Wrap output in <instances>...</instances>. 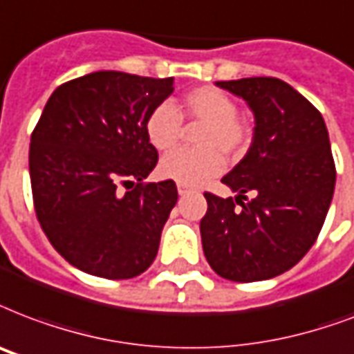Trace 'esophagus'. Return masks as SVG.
Wrapping results in <instances>:
<instances>
[{"mask_svg":"<svg viewBox=\"0 0 354 354\" xmlns=\"http://www.w3.org/2000/svg\"><path fill=\"white\" fill-rule=\"evenodd\" d=\"M193 189L189 187V185H183V183H178V193L180 195H187V193H191Z\"/></svg>","mask_w":354,"mask_h":354,"instance_id":"34e87169","label":"esophagus"}]
</instances>
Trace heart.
<instances>
[{
  "label": "heart",
  "mask_w": 354,
  "mask_h": 354,
  "mask_svg": "<svg viewBox=\"0 0 354 354\" xmlns=\"http://www.w3.org/2000/svg\"><path fill=\"white\" fill-rule=\"evenodd\" d=\"M182 117L204 122L198 145L204 148H178L159 161V176L183 185H201L225 171L228 156H241L250 142L247 124L237 117L236 102L215 87H196L183 96L182 111L171 102H161L148 113L145 133L156 150L163 152L180 141Z\"/></svg>",
  "instance_id": "heart-1"
}]
</instances>
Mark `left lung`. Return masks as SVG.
I'll return each instance as SVG.
<instances>
[{
	"label": "left lung",
	"instance_id": "8db88e82",
	"mask_svg": "<svg viewBox=\"0 0 354 354\" xmlns=\"http://www.w3.org/2000/svg\"><path fill=\"white\" fill-rule=\"evenodd\" d=\"M215 85L249 104L254 135L249 152L223 178L236 201L204 193L202 249L223 279H273L301 261L327 217L336 183L327 126L303 94L277 77ZM249 190L257 193L250 201Z\"/></svg>",
	"mask_w": 354,
	"mask_h": 354
}]
</instances>
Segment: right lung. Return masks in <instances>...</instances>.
Here are the masks:
<instances>
[{
    "mask_svg": "<svg viewBox=\"0 0 354 354\" xmlns=\"http://www.w3.org/2000/svg\"><path fill=\"white\" fill-rule=\"evenodd\" d=\"M172 83L100 70L48 100L31 135L29 174L37 219L70 266L111 280L152 266L178 191L172 180L142 182L158 163L145 120ZM118 183L134 187L122 196Z\"/></svg>",
    "mask_w": 354,
    "mask_h": 354,
    "instance_id": "right-lung-1",
    "label": "right lung"
}]
</instances>
